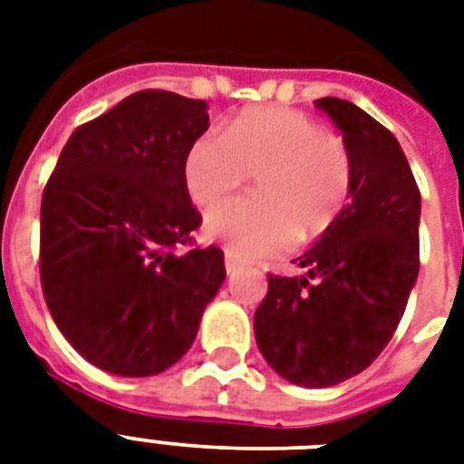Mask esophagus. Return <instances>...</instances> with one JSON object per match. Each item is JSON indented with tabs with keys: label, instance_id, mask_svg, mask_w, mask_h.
Instances as JSON below:
<instances>
[{
	"label": "esophagus",
	"instance_id": "esophagus-1",
	"mask_svg": "<svg viewBox=\"0 0 464 464\" xmlns=\"http://www.w3.org/2000/svg\"><path fill=\"white\" fill-rule=\"evenodd\" d=\"M224 265H226V275H233V272H238L240 265H243V262L238 260V255H233L231 250H226Z\"/></svg>",
	"mask_w": 464,
	"mask_h": 464
}]
</instances>
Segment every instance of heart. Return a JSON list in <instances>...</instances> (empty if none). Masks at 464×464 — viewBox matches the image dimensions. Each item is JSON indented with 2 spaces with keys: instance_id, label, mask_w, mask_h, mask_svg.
Here are the masks:
<instances>
[{
  "instance_id": "1",
  "label": "heart",
  "mask_w": 464,
  "mask_h": 464,
  "mask_svg": "<svg viewBox=\"0 0 464 464\" xmlns=\"http://www.w3.org/2000/svg\"><path fill=\"white\" fill-rule=\"evenodd\" d=\"M182 173L188 195L202 209L236 195L247 175H260L257 199L224 204L204 224L211 238L246 260L284 253L298 236H323L352 195L344 144L305 112L279 105L240 112L224 137L202 134Z\"/></svg>"
}]
</instances>
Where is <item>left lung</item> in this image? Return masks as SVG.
Listing matches in <instances>:
<instances>
[{"mask_svg":"<svg viewBox=\"0 0 464 464\" xmlns=\"http://www.w3.org/2000/svg\"><path fill=\"white\" fill-rule=\"evenodd\" d=\"M315 105L342 132L352 195L298 257L308 276L269 275L255 310L262 356L301 388H330L371 366L395 334L419 275L421 195L400 141L349 101Z\"/></svg>","mask_w":464,"mask_h":464,"instance_id":"8db88e82","label":"left lung"}]
</instances>
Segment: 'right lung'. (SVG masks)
I'll return each instance as SVG.
<instances>
[{
    "mask_svg": "<svg viewBox=\"0 0 464 464\" xmlns=\"http://www.w3.org/2000/svg\"><path fill=\"white\" fill-rule=\"evenodd\" d=\"M207 130L204 101L140 91L74 130L47 180V308L69 344L108 373L144 378L180 361L224 284L218 247L178 253L202 224L182 168Z\"/></svg>",
    "mask_w": 464,
    "mask_h": 464,
    "instance_id": "1",
    "label": "right lung"
}]
</instances>
